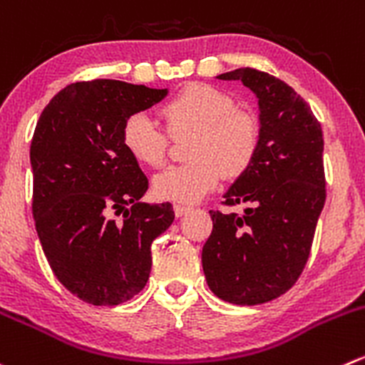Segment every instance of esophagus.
I'll return each instance as SVG.
<instances>
[{
    "instance_id": "esophagus-1",
    "label": "esophagus",
    "mask_w": 365,
    "mask_h": 365,
    "mask_svg": "<svg viewBox=\"0 0 365 365\" xmlns=\"http://www.w3.org/2000/svg\"><path fill=\"white\" fill-rule=\"evenodd\" d=\"M173 210H175L176 217H183L185 214H189L190 208L185 207V205H175V208H173Z\"/></svg>"
}]
</instances>
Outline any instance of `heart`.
Wrapping results in <instances>:
<instances>
[{
	"mask_svg": "<svg viewBox=\"0 0 365 365\" xmlns=\"http://www.w3.org/2000/svg\"><path fill=\"white\" fill-rule=\"evenodd\" d=\"M165 132L148 112L128 115L121 130L123 146L139 164L160 168L169 153V135L192 133L187 164L171 165L155 176V194L176 203H194L215 189L222 175H244L260 148V123L237 108L228 93L208 83H190L160 108Z\"/></svg>",
	"mask_w": 365,
	"mask_h": 365,
	"instance_id": "b5f03b06",
	"label": "heart"
}]
</instances>
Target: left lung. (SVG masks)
<instances>
[{
	"instance_id": "1",
	"label": "left lung",
	"mask_w": 365,
	"mask_h": 365,
	"mask_svg": "<svg viewBox=\"0 0 365 365\" xmlns=\"http://www.w3.org/2000/svg\"><path fill=\"white\" fill-rule=\"evenodd\" d=\"M240 80L260 105L255 162L225 194V207L247 203L244 215L210 210L201 253L210 291L235 305H260L298 282L327 200L323 130L309 103L285 81L253 67L219 74Z\"/></svg>"
}]
</instances>
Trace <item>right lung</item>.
Masks as SVG:
<instances>
[{"instance_id": "1", "label": "right lung", "mask_w": 365, "mask_h": 365, "mask_svg": "<svg viewBox=\"0 0 365 365\" xmlns=\"http://www.w3.org/2000/svg\"><path fill=\"white\" fill-rule=\"evenodd\" d=\"M165 94L119 80L76 81L35 126V228L60 284L91 305L114 307L143 291L151 242L175 219L171 203H140L148 178L121 140L126 118Z\"/></svg>"}]
</instances>
